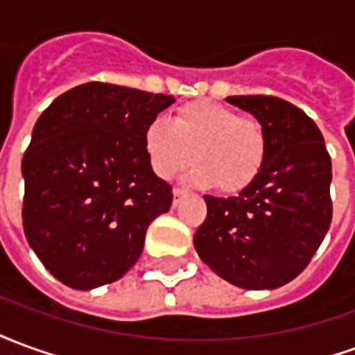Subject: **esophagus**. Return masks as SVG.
I'll return each mask as SVG.
<instances>
[{"mask_svg":"<svg viewBox=\"0 0 355 355\" xmlns=\"http://www.w3.org/2000/svg\"><path fill=\"white\" fill-rule=\"evenodd\" d=\"M173 193H175V200H173V203L177 205L178 201H180V198H184L186 196V190L184 188H175V190H173Z\"/></svg>","mask_w":355,"mask_h":355,"instance_id":"34e87169","label":"esophagus"}]
</instances>
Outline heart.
<instances>
[{
    "label": "heart",
    "mask_w": 355,
    "mask_h": 355,
    "mask_svg": "<svg viewBox=\"0 0 355 355\" xmlns=\"http://www.w3.org/2000/svg\"><path fill=\"white\" fill-rule=\"evenodd\" d=\"M148 163L169 180L190 159L188 180L215 184L220 192H239L259 177L268 154L266 131L254 117L239 116L216 102H188L169 119L154 117L142 131Z\"/></svg>",
    "instance_id": "heart-1"
}]
</instances>
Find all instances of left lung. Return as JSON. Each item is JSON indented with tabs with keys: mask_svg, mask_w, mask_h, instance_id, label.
<instances>
[{
	"mask_svg": "<svg viewBox=\"0 0 355 355\" xmlns=\"http://www.w3.org/2000/svg\"><path fill=\"white\" fill-rule=\"evenodd\" d=\"M226 101L261 121L266 162L238 196H205L193 247L232 285L275 289L308 266L331 226V157L318 125L295 104L266 94Z\"/></svg>",
	"mask_w": 355,
	"mask_h": 355,
	"instance_id": "8db88e82",
	"label": "left lung"
}]
</instances>
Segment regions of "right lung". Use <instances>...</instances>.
<instances>
[{"mask_svg":"<svg viewBox=\"0 0 355 355\" xmlns=\"http://www.w3.org/2000/svg\"><path fill=\"white\" fill-rule=\"evenodd\" d=\"M171 94L91 81L66 91L35 121L22 157V226L51 274L89 291L139 261L148 226L173 203L142 148Z\"/></svg>","mask_w":355,"mask_h":355,"instance_id":"add662e5","label":"right lung"}]
</instances>
